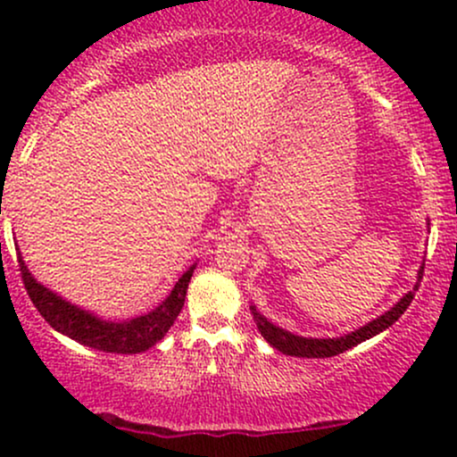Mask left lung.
<instances>
[{
	"label": "left lung",
	"mask_w": 457,
	"mask_h": 457,
	"mask_svg": "<svg viewBox=\"0 0 457 457\" xmlns=\"http://www.w3.org/2000/svg\"><path fill=\"white\" fill-rule=\"evenodd\" d=\"M421 279H423V266L417 272V286H414V290H419V281ZM412 296L414 292H408V295H403L400 301L389 309V312H385L382 316L371 320V322H367L365 327L344 335V337H333V339L303 337V335L290 333V330L277 327V324H272L269 318L262 316L258 309H255V305H251V313H253V320L255 324H258L262 337H264L272 348L279 350V353L290 354V356H303V359H327V356L342 354L345 350L354 348V345L365 342V339L374 337V335H378L382 330L389 328L393 322H397V320L402 318V313L406 312L408 305L412 303Z\"/></svg>",
	"instance_id": "1"
}]
</instances>
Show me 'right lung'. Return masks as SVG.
Listing matches in <instances>:
<instances>
[{
  "label": "right lung",
  "mask_w": 457,
  "mask_h": 457,
  "mask_svg": "<svg viewBox=\"0 0 457 457\" xmlns=\"http://www.w3.org/2000/svg\"><path fill=\"white\" fill-rule=\"evenodd\" d=\"M17 255L21 279H23L25 290H28L31 303L38 309L40 316L57 333L66 335V337L87 345V348L115 354L145 353V350L165 337L167 330L174 327L178 313L185 307L188 281H191L193 270H195V264H193L191 269L182 272V277L176 281L170 296L159 303V307L144 313V316L130 320H104L96 316V313L72 305L66 298L57 296L54 290H49L43 283L36 281L34 275L28 270V266H25L23 258H21V251Z\"/></svg>",
  "instance_id": "1"
}]
</instances>
